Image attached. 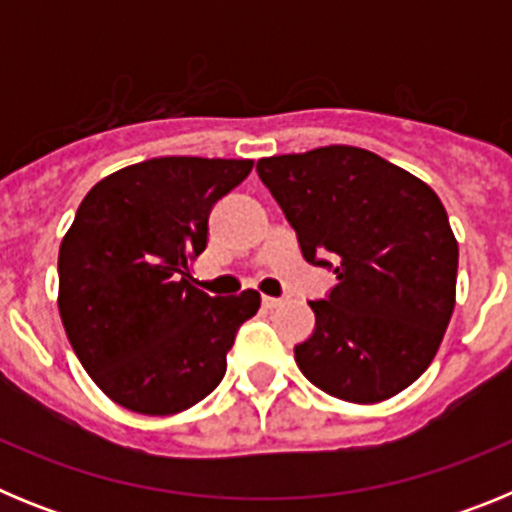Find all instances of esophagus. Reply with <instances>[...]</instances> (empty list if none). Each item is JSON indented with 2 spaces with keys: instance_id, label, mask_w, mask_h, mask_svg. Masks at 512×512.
<instances>
[{
  "instance_id": "34e87169",
  "label": "esophagus",
  "mask_w": 512,
  "mask_h": 512,
  "mask_svg": "<svg viewBox=\"0 0 512 512\" xmlns=\"http://www.w3.org/2000/svg\"><path fill=\"white\" fill-rule=\"evenodd\" d=\"M264 307H269V310H274V307H282L284 305V300L282 297H264Z\"/></svg>"
}]
</instances>
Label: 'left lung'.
Wrapping results in <instances>:
<instances>
[{
    "instance_id": "1",
    "label": "left lung",
    "mask_w": 512,
    "mask_h": 512,
    "mask_svg": "<svg viewBox=\"0 0 512 512\" xmlns=\"http://www.w3.org/2000/svg\"><path fill=\"white\" fill-rule=\"evenodd\" d=\"M259 179L295 228L307 264L336 274L310 300L300 372L328 395L379 402L413 384L454 312L459 246L428 184L354 146L261 158Z\"/></svg>"
}]
</instances>
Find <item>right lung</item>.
Segmentation results:
<instances>
[{
	"instance_id": "obj_1",
	"label": "right lung",
	"mask_w": 512,
	"mask_h": 512,
	"mask_svg": "<svg viewBox=\"0 0 512 512\" xmlns=\"http://www.w3.org/2000/svg\"><path fill=\"white\" fill-rule=\"evenodd\" d=\"M246 158L161 156L89 189L58 251V310L81 366L143 415L205 400L225 377L259 292L210 297L189 282L217 202L251 174Z\"/></svg>"
}]
</instances>
